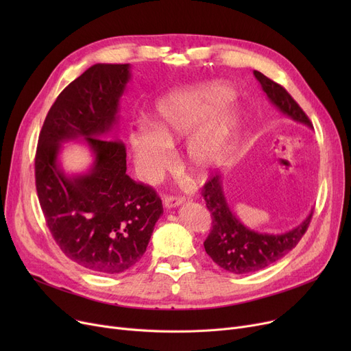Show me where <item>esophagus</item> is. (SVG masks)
<instances>
[{"label": "esophagus", "instance_id": "1", "mask_svg": "<svg viewBox=\"0 0 351 351\" xmlns=\"http://www.w3.org/2000/svg\"><path fill=\"white\" fill-rule=\"evenodd\" d=\"M183 202H185V197L169 195V196H165V199H163V205H165V208L172 209V208H176V206L182 205Z\"/></svg>", "mask_w": 351, "mask_h": 351}]
</instances>
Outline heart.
I'll return each mask as SVG.
<instances>
[{"label":"heart","instance_id":"b5f03b06","mask_svg":"<svg viewBox=\"0 0 351 351\" xmlns=\"http://www.w3.org/2000/svg\"><path fill=\"white\" fill-rule=\"evenodd\" d=\"M230 95L232 90L225 84L212 82L176 90L162 98L156 105L155 128L143 123L131 134L141 176L147 182L159 179L172 165L169 143L189 135L188 159L192 171L208 175L220 168L229 159L241 128V114L233 108L213 117Z\"/></svg>","mask_w":351,"mask_h":351}]
</instances>
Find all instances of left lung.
<instances>
[{
  "label": "left lung",
  "mask_w": 351,
  "mask_h": 351,
  "mask_svg": "<svg viewBox=\"0 0 351 351\" xmlns=\"http://www.w3.org/2000/svg\"><path fill=\"white\" fill-rule=\"evenodd\" d=\"M270 102L291 119L313 126L304 110L289 92L259 71H253ZM202 196L212 215L210 233L204 243L212 261L233 274H245L265 269L287 254L306 233L313 212L294 229L282 234H269L250 230L241 223L226 200L222 176L212 175L202 189Z\"/></svg>",
  "instance_id": "1"
}]
</instances>
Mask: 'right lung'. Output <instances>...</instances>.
I'll return each mask as SVG.
<instances>
[{"label":"right lung","instance_id":"1","mask_svg":"<svg viewBox=\"0 0 351 351\" xmlns=\"http://www.w3.org/2000/svg\"><path fill=\"white\" fill-rule=\"evenodd\" d=\"M129 64H95L58 95L35 155V186L47 226L62 253L92 271L117 274L143 256L163 213L154 188L126 175L121 139H102L118 122ZM84 137L96 160L88 174L66 177L60 143Z\"/></svg>","mask_w":351,"mask_h":351}]
</instances>
